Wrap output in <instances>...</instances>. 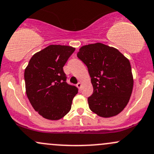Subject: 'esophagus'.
Segmentation results:
<instances>
[{"instance_id": "34e87169", "label": "esophagus", "mask_w": 154, "mask_h": 154, "mask_svg": "<svg viewBox=\"0 0 154 154\" xmlns=\"http://www.w3.org/2000/svg\"><path fill=\"white\" fill-rule=\"evenodd\" d=\"M81 86H82V83H81V82H78V83L77 84V87L80 90V88H81Z\"/></svg>"}]
</instances>
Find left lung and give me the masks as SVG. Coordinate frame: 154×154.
<instances>
[{"instance_id": "left-lung-1", "label": "left lung", "mask_w": 154, "mask_h": 154, "mask_svg": "<svg viewBox=\"0 0 154 154\" xmlns=\"http://www.w3.org/2000/svg\"><path fill=\"white\" fill-rule=\"evenodd\" d=\"M77 56L88 68L93 85L88 98L91 111L102 117L117 115L128 103L134 86L128 60L100 43L82 46Z\"/></svg>"}]
</instances>
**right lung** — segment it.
Returning a JSON list of instances; mask_svg holds the SVG:
<instances>
[{
  "label": "right lung",
  "instance_id": "obj_1",
  "mask_svg": "<svg viewBox=\"0 0 154 154\" xmlns=\"http://www.w3.org/2000/svg\"><path fill=\"white\" fill-rule=\"evenodd\" d=\"M75 48L50 45L34 54L24 72L26 92L34 109L57 120L69 112L78 88L66 82L63 66Z\"/></svg>",
  "mask_w": 154,
  "mask_h": 154
}]
</instances>
